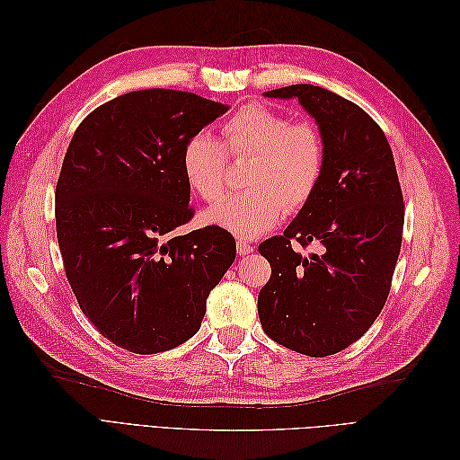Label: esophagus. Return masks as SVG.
<instances>
[{"label": "esophagus", "mask_w": 460, "mask_h": 460, "mask_svg": "<svg viewBox=\"0 0 460 460\" xmlns=\"http://www.w3.org/2000/svg\"><path fill=\"white\" fill-rule=\"evenodd\" d=\"M252 252H253L252 242L238 240V253H240V255H247V253H252Z\"/></svg>", "instance_id": "34e87169"}]
</instances>
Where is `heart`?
Here are the masks:
<instances>
[{"instance_id":"1","label":"heart","mask_w":460,"mask_h":460,"mask_svg":"<svg viewBox=\"0 0 460 460\" xmlns=\"http://www.w3.org/2000/svg\"><path fill=\"white\" fill-rule=\"evenodd\" d=\"M225 144L211 134H193L182 151L188 184L208 203L226 191L228 153L253 155L249 190L230 196L207 218L242 238L270 230L286 213H297L314 198L326 171L324 134L309 119L291 120L282 111L249 103L222 124Z\"/></svg>"}]
</instances>
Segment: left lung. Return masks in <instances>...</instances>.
Returning a JSON list of instances; mask_svg holds the SVG:
<instances>
[{
	"label": "left lung",
	"mask_w": 460,
	"mask_h": 460,
	"mask_svg": "<svg viewBox=\"0 0 460 460\" xmlns=\"http://www.w3.org/2000/svg\"><path fill=\"white\" fill-rule=\"evenodd\" d=\"M297 97L326 140V171L314 198L280 238L259 245L270 280L259 291L269 338L326 357L355 343L382 313L401 252L405 203L394 153L367 111L330 90L294 84L267 92ZM323 252L301 256L291 243Z\"/></svg>",
	"instance_id": "left-lung-1"
}]
</instances>
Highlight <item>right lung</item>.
Here are the masks:
<instances>
[{"label": "right lung", "instance_id": "1", "mask_svg": "<svg viewBox=\"0 0 460 460\" xmlns=\"http://www.w3.org/2000/svg\"><path fill=\"white\" fill-rule=\"evenodd\" d=\"M228 105L164 88L122 93L78 124L55 186L66 280L90 323L130 353L188 341L235 259L220 226L193 218L182 151Z\"/></svg>", "mask_w": 460, "mask_h": 460}]
</instances>
